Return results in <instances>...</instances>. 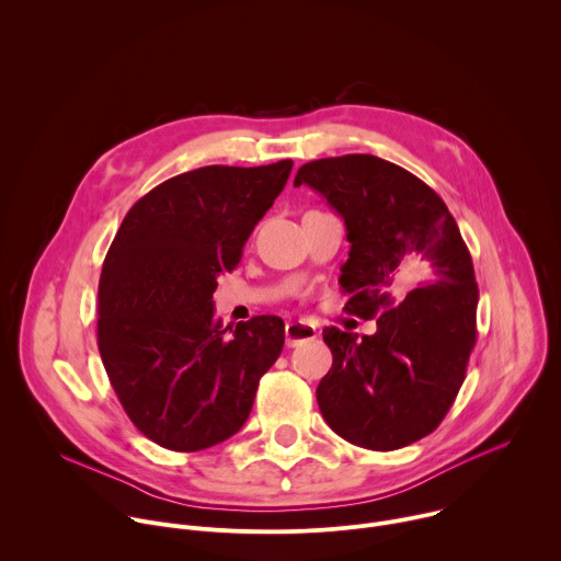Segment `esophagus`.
I'll use <instances>...</instances> for the list:
<instances>
[{"mask_svg":"<svg viewBox=\"0 0 561 561\" xmlns=\"http://www.w3.org/2000/svg\"><path fill=\"white\" fill-rule=\"evenodd\" d=\"M317 337V331L314 327L306 324V322H290L286 324V346H299L301 342H308V340H314Z\"/></svg>","mask_w":561,"mask_h":561,"instance_id":"esophagus-1","label":"esophagus"}]
</instances>
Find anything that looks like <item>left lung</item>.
I'll return each instance as SVG.
<instances>
[{
    "instance_id": "1",
    "label": "left lung",
    "mask_w": 561,
    "mask_h": 561,
    "mask_svg": "<svg viewBox=\"0 0 561 561\" xmlns=\"http://www.w3.org/2000/svg\"><path fill=\"white\" fill-rule=\"evenodd\" d=\"M301 184L344 217L348 312L379 314L377 333L362 340L324 329L333 366L317 386L319 411L355 446H409L442 424L466 377L479 299L470 253L442 197L386 159H314L297 171ZM399 280L419 288L402 300L393 295Z\"/></svg>"
}]
</instances>
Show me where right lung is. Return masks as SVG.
<instances>
[{"mask_svg":"<svg viewBox=\"0 0 561 561\" xmlns=\"http://www.w3.org/2000/svg\"><path fill=\"white\" fill-rule=\"evenodd\" d=\"M293 162L204 167L146 193L106 253L98 346L130 422L154 444L195 453L234 435L262 375L284 348V322L257 314L234 331L213 310Z\"/></svg>","mask_w":561,"mask_h":561,"instance_id":"right-lung-1","label":"right lung"}]
</instances>
